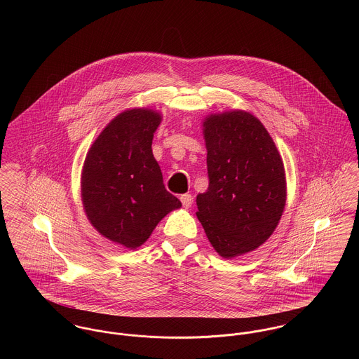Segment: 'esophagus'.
<instances>
[{"mask_svg": "<svg viewBox=\"0 0 359 359\" xmlns=\"http://www.w3.org/2000/svg\"><path fill=\"white\" fill-rule=\"evenodd\" d=\"M181 202H182V205H184L185 208H189V207L192 205L194 198H192V195L185 194V195H181Z\"/></svg>", "mask_w": 359, "mask_h": 359, "instance_id": "esophagus-1", "label": "esophagus"}]
</instances>
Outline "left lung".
<instances>
[{"mask_svg":"<svg viewBox=\"0 0 359 359\" xmlns=\"http://www.w3.org/2000/svg\"><path fill=\"white\" fill-rule=\"evenodd\" d=\"M208 188L196 196V215L224 258L259 248L276 229L287 188L283 160L255 114L229 110L203 120Z\"/></svg>","mask_w":359,"mask_h":359,"instance_id":"8db88e82","label":"left lung"}]
</instances>
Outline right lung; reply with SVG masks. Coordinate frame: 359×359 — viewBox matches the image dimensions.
<instances>
[{
  "label": "right lung",
  "mask_w": 359,
  "mask_h": 359,
  "mask_svg": "<svg viewBox=\"0 0 359 359\" xmlns=\"http://www.w3.org/2000/svg\"><path fill=\"white\" fill-rule=\"evenodd\" d=\"M161 113L134 107L118 113L97 137L81 171V202L91 225L134 250L181 202L167 192L152 152Z\"/></svg>",
  "instance_id": "right-lung-1"
}]
</instances>
